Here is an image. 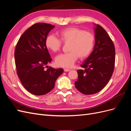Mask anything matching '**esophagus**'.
I'll return each instance as SVG.
<instances>
[{
    "mask_svg": "<svg viewBox=\"0 0 131 131\" xmlns=\"http://www.w3.org/2000/svg\"><path fill=\"white\" fill-rule=\"evenodd\" d=\"M70 70L69 69H67V68H64V71L66 72H69V71H70Z\"/></svg>",
    "mask_w": 131,
    "mask_h": 131,
    "instance_id": "esophagus-1",
    "label": "esophagus"
}]
</instances>
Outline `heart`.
Returning a JSON list of instances; mask_svg holds the SVG:
<instances>
[{"mask_svg": "<svg viewBox=\"0 0 131 131\" xmlns=\"http://www.w3.org/2000/svg\"><path fill=\"white\" fill-rule=\"evenodd\" d=\"M59 39L53 35H49L46 38L45 45L47 49L53 52L60 50L62 41L69 42V52L59 54L55 59L56 64L60 67H71L78 57L84 58L88 57L94 46V37L89 31L76 27H69L58 33Z\"/></svg>", "mask_w": 131, "mask_h": 131, "instance_id": "obj_1", "label": "heart"}]
</instances>
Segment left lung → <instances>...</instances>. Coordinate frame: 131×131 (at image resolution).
Here are the masks:
<instances>
[{"label": "left lung", "mask_w": 131, "mask_h": 131, "mask_svg": "<svg viewBox=\"0 0 131 131\" xmlns=\"http://www.w3.org/2000/svg\"><path fill=\"white\" fill-rule=\"evenodd\" d=\"M95 44L93 50L78 70V79L75 82L77 89L84 94L100 92L112 77L115 60V50L112 39L105 30L94 24Z\"/></svg>", "instance_id": "8db88e82"}]
</instances>
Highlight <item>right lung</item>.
<instances>
[{"mask_svg":"<svg viewBox=\"0 0 131 131\" xmlns=\"http://www.w3.org/2000/svg\"><path fill=\"white\" fill-rule=\"evenodd\" d=\"M54 26L38 23L26 30L19 38L15 51L17 74L24 88L31 94L41 96L54 86L62 68L54 69L47 64L52 61L45 40ZM48 69H45V67Z\"/></svg>","mask_w":131,"mask_h":131,"instance_id":"obj_1","label":"right lung"}]
</instances>
